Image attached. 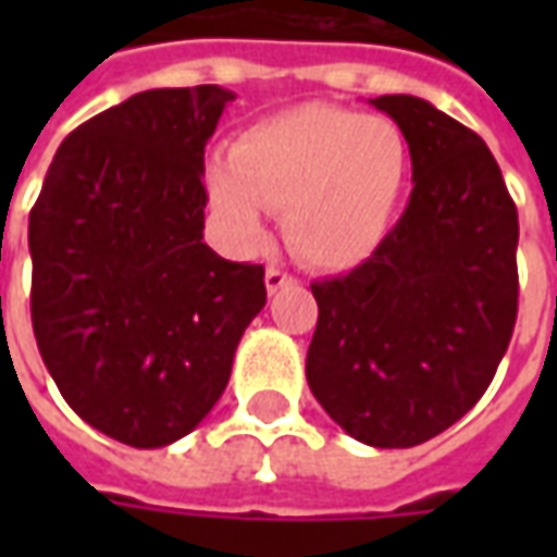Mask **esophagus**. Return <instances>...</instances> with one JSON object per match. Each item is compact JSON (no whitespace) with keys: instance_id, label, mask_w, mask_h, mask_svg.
I'll list each match as a JSON object with an SVG mask.
<instances>
[{"instance_id":"obj_1","label":"esophagus","mask_w":557,"mask_h":557,"mask_svg":"<svg viewBox=\"0 0 557 557\" xmlns=\"http://www.w3.org/2000/svg\"><path fill=\"white\" fill-rule=\"evenodd\" d=\"M292 283H295V277H292V274H286L283 268L271 265L265 271V289H268V295H277L280 289H286V286H292Z\"/></svg>"}]
</instances>
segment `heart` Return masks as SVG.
<instances>
[{
  "instance_id": "1",
  "label": "heart",
  "mask_w": 557,
  "mask_h": 557,
  "mask_svg": "<svg viewBox=\"0 0 557 557\" xmlns=\"http://www.w3.org/2000/svg\"><path fill=\"white\" fill-rule=\"evenodd\" d=\"M409 178V139L385 115L301 103L259 119L206 170V196L238 244L265 238V208L283 211L304 262L349 271L382 247Z\"/></svg>"
}]
</instances>
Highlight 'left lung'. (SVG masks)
<instances>
[{"instance_id":"left-lung-1","label":"left lung","mask_w":557,"mask_h":557,"mask_svg":"<svg viewBox=\"0 0 557 557\" xmlns=\"http://www.w3.org/2000/svg\"><path fill=\"white\" fill-rule=\"evenodd\" d=\"M409 139V206L349 274L313 283L307 382L370 447H414L490 387L519 307V218L486 143L414 95L370 101Z\"/></svg>"}]
</instances>
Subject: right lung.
<instances>
[{"mask_svg":"<svg viewBox=\"0 0 557 557\" xmlns=\"http://www.w3.org/2000/svg\"><path fill=\"white\" fill-rule=\"evenodd\" d=\"M235 95L139 91L55 151L29 214L32 327L89 426L166 447L226 391L265 268L206 242V143Z\"/></svg>","mask_w":557,"mask_h":557,"instance_id":"obj_1","label":"right lung"}]
</instances>
